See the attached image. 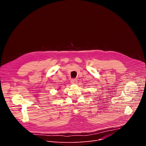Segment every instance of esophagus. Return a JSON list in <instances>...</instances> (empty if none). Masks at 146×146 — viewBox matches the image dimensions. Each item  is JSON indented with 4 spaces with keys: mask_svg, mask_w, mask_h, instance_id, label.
Wrapping results in <instances>:
<instances>
[{
    "mask_svg": "<svg viewBox=\"0 0 146 146\" xmlns=\"http://www.w3.org/2000/svg\"><path fill=\"white\" fill-rule=\"evenodd\" d=\"M70 82H71V83H72V84H76V83H77V81L76 79H72L70 80Z\"/></svg>",
    "mask_w": 146,
    "mask_h": 146,
    "instance_id": "obj_1",
    "label": "esophagus"
}]
</instances>
